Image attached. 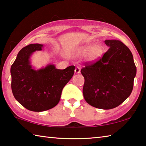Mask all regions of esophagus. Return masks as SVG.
<instances>
[{"label":"esophagus","mask_w":146,"mask_h":146,"mask_svg":"<svg viewBox=\"0 0 146 146\" xmlns=\"http://www.w3.org/2000/svg\"><path fill=\"white\" fill-rule=\"evenodd\" d=\"M75 73H76V74H78V73H80V68L79 67V66H77V67L75 68Z\"/></svg>","instance_id":"esophagus-1"}]
</instances>
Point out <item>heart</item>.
I'll list each match as a JSON object with an SVG mask.
<instances>
[{
  "label": "heart",
  "mask_w": 146,
  "mask_h": 146,
  "mask_svg": "<svg viewBox=\"0 0 146 146\" xmlns=\"http://www.w3.org/2000/svg\"><path fill=\"white\" fill-rule=\"evenodd\" d=\"M103 53L102 46L100 45H95V44H90L76 49L75 55L78 57L88 56L90 61H95L99 58Z\"/></svg>",
  "instance_id": "obj_1"
}]
</instances>
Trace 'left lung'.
<instances>
[{
	"label": "left lung",
	"instance_id": "left-lung-1",
	"mask_svg": "<svg viewBox=\"0 0 146 146\" xmlns=\"http://www.w3.org/2000/svg\"><path fill=\"white\" fill-rule=\"evenodd\" d=\"M109 48L102 57L86 64L80 72L84 77L83 95L93 107L110 110L129 97L137 68L129 49L118 40H106Z\"/></svg>",
	"mask_w": 146,
	"mask_h": 146
}]
</instances>
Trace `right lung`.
Returning <instances> with one entry per match:
<instances>
[{
  "label": "right lung",
  "mask_w": 146,
  "mask_h": 146,
  "mask_svg": "<svg viewBox=\"0 0 146 146\" xmlns=\"http://www.w3.org/2000/svg\"><path fill=\"white\" fill-rule=\"evenodd\" d=\"M43 45L32 44L19 51L11 67V90L14 97L27 110L40 112L55 107L60 99L62 91L75 71L70 66L64 70L54 64L35 70L30 58L35 51L42 50Z\"/></svg>",
  "instance_id": "1"
}]
</instances>
